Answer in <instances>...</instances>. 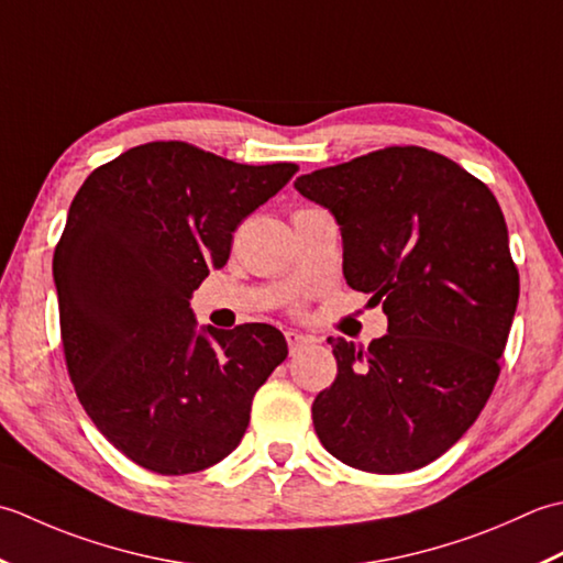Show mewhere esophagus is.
Masks as SVG:
<instances>
[{"label":"esophagus","mask_w":563,"mask_h":563,"mask_svg":"<svg viewBox=\"0 0 563 563\" xmlns=\"http://www.w3.org/2000/svg\"><path fill=\"white\" fill-rule=\"evenodd\" d=\"M286 342H289V352L294 354L296 350H301L303 345H308L311 338L303 335V332H298V330H286Z\"/></svg>","instance_id":"obj_1"}]
</instances>
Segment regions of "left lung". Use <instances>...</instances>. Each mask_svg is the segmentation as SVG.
I'll return each mask as SVG.
<instances>
[{"label": "left lung", "mask_w": 563, "mask_h": 563, "mask_svg": "<svg viewBox=\"0 0 563 563\" xmlns=\"http://www.w3.org/2000/svg\"><path fill=\"white\" fill-rule=\"evenodd\" d=\"M294 187L335 216L347 284L388 316L366 350L328 340L338 376L313 400L316 434L362 472H416L474 426L498 382L520 296L506 218L484 181L418 145Z\"/></svg>", "instance_id": "left-lung-1"}]
</instances>
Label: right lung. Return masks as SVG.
Returning <instances> with one entry per match:
<instances>
[{
  "mask_svg": "<svg viewBox=\"0 0 563 563\" xmlns=\"http://www.w3.org/2000/svg\"><path fill=\"white\" fill-rule=\"evenodd\" d=\"M296 172L157 141L97 167L73 199L53 255L67 372L97 430L137 466L181 476L221 462L289 354L267 323L197 330L189 298Z\"/></svg>",
  "mask_w": 563,
  "mask_h": 563,
  "instance_id": "obj_1",
  "label": "right lung"
}]
</instances>
